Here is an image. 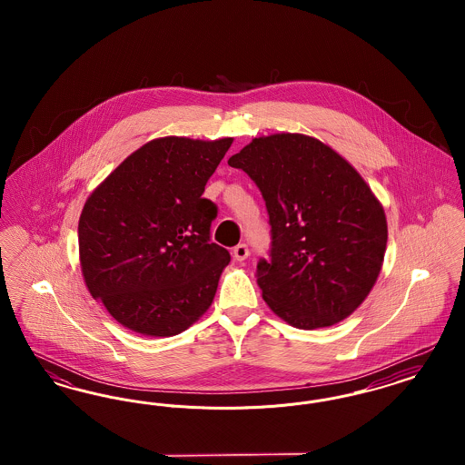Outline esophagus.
Wrapping results in <instances>:
<instances>
[{
    "instance_id": "1",
    "label": "esophagus",
    "mask_w": 465,
    "mask_h": 465,
    "mask_svg": "<svg viewBox=\"0 0 465 465\" xmlns=\"http://www.w3.org/2000/svg\"><path fill=\"white\" fill-rule=\"evenodd\" d=\"M247 256H249V247H247V243H239V245L233 247V258H235L237 262H243Z\"/></svg>"
}]
</instances>
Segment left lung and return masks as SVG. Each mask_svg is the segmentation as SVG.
<instances>
[{
	"label": "left lung",
	"mask_w": 465,
	"mask_h": 465,
	"mask_svg": "<svg viewBox=\"0 0 465 465\" xmlns=\"http://www.w3.org/2000/svg\"><path fill=\"white\" fill-rule=\"evenodd\" d=\"M228 165L260 188L270 260L256 281L268 307L300 330L332 326L370 294L385 245V213L354 167L303 134L256 137Z\"/></svg>",
	"instance_id": "obj_1"
}]
</instances>
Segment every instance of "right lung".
Returning a JSON list of instances; mask_svg holds the SVG:
<instances>
[{"label": "right lung", "instance_id": "right-lung-1", "mask_svg": "<svg viewBox=\"0 0 465 465\" xmlns=\"http://www.w3.org/2000/svg\"><path fill=\"white\" fill-rule=\"evenodd\" d=\"M232 141H150L85 202L84 279L122 326L174 336L211 307L230 252L211 241L218 205L202 193Z\"/></svg>", "mask_w": 465, "mask_h": 465}]
</instances>
